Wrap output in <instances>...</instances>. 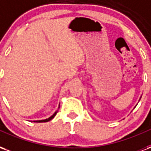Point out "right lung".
Returning a JSON list of instances; mask_svg holds the SVG:
<instances>
[{
	"label": "right lung",
	"instance_id": "right-lung-1",
	"mask_svg": "<svg viewBox=\"0 0 151 151\" xmlns=\"http://www.w3.org/2000/svg\"><path fill=\"white\" fill-rule=\"evenodd\" d=\"M56 113H57V111L55 112V113L53 114L52 116H50L49 118H47V119H45V120H34V122H36V123H42V122H47V121H49V120H51L52 119H53L54 117H55V116L56 115Z\"/></svg>",
	"mask_w": 151,
	"mask_h": 151
}]
</instances>
